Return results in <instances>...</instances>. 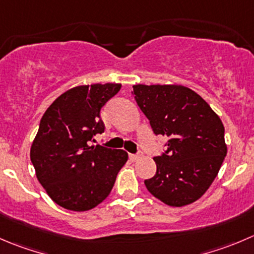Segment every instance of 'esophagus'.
<instances>
[{
	"mask_svg": "<svg viewBox=\"0 0 254 254\" xmlns=\"http://www.w3.org/2000/svg\"><path fill=\"white\" fill-rule=\"evenodd\" d=\"M129 157L131 161H136V160H139L141 157V154H130Z\"/></svg>",
	"mask_w": 254,
	"mask_h": 254,
	"instance_id": "obj_1",
	"label": "esophagus"
}]
</instances>
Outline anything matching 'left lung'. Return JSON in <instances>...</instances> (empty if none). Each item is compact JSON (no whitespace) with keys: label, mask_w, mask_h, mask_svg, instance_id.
<instances>
[{"label":"left lung","mask_w":254,"mask_h":254,"mask_svg":"<svg viewBox=\"0 0 254 254\" xmlns=\"http://www.w3.org/2000/svg\"><path fill=\"white\" fill-rule=\"evenodd\" d=\"M137 105L152 131L167 136L166 151L155 156L156 174L145 180L147 191L172 207L195 202L217 176L226 154L220 117L184 85H132Z\"/></svg>","instance_id":"obj_1"}]
</instances>
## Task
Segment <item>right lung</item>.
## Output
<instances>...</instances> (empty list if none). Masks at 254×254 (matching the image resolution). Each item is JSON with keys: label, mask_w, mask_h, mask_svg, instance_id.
Returning a JSON list of instances; mask_svg holds the SVG:
<instances>
[{"label": "right lung", "mask_w": 254, "mask_h": 254, "mask_svg": "<svg viewBox=\"0 0 254 254\" xmlns=\"http://www.w3.org/2000/svg\"><path fill=\"white\" fill-rule=\"evenodd\" d=\"M122 84L79 85L46 110L31 146L36 176L49 197L70 211L94 208L109 196L127 152L92 145L104 132L100 110Z\"/></svg>", "instance_id": "1"}]
</instances>
